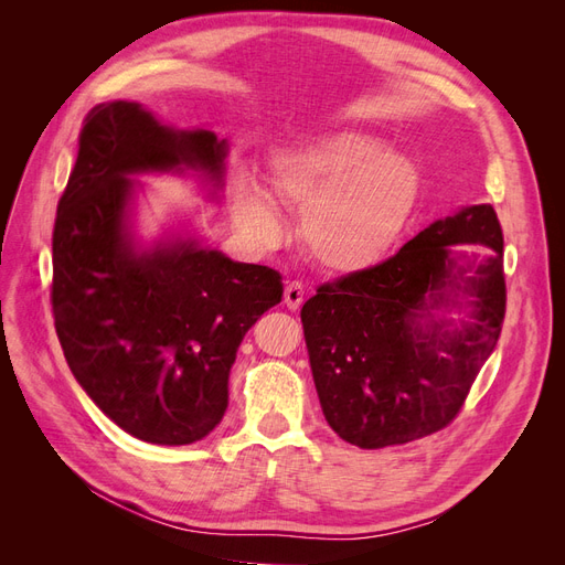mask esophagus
Instances as JSON below:
<instances>
[{"label":"esophagus","mask_w":565,"mask_h":565,"mask_svg":"<svg viewBox=\"0 0 565 565\" xmlns=\"http://www.w3.org/2000/svg\"><path fill=\"white\" fill-rule=\"evenodd\" d=\"M285 303L289 311L301 309V303H303V285L301 282L295 280L285 287Z\"/></svg>","instance_id":"esophagus-1"}]
</instances>
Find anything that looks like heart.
Wrapping results in <instances>:
<instances>
[{
    "label": "heart",
    "instance_id": "heart-1",
    "mask_svg": "<svg viewBox=\"0 0 565 565\" xmlns=\"http://www.w3.org/2000/svg\"><path fill=\"white\" fill-rule=\"evenodd\" d=\"M270 193L301 214L303 252L334 276L377 268L413 216L422 177L415 160L377 134L339 129L278 150L268 162ZM264 188L233 183L237 226L256 245L278 243L285 216Z\"/></svg>",
    "mask_w": 565,
    "mask_h": 565
}]
</instances>
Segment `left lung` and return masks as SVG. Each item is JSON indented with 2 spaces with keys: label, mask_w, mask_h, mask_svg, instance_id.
I'll use <instances>...</instances> for the list:
<instances>
[{
  "label": "left lung",
  "mask_w": 565,
  "mask_h": 565,
  "mask_svg": "<svg viewBox=\"0 0 565 565\" xmlns=\"http://www.w3.org/2000/svg\"><path fill=\"white\" fill-rule=\"evenodd\" d=\"M455 244H481L484 254ZM502 247L494 210L469 204L303 303L316 391L339 438L377 450L455 419L502 332Z\"/></svg>",
  "instance_id": "8db88e82"
}]
</instances>
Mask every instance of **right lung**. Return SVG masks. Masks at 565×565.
I'll return each instance as SVG.
<instances>
[{
  "label": "right lung",
  "mask_w": 565,
  "mask_h": 565,
  "mask_svg": "<svg viewBox=\"0 0 565 565\" xmlns=\"http://www.w3.org/2000/svg\"><path fill=\"white\" fill-rule=\"evenodd\" d=\"M226 156V139L210 129L108 100L84 119L58 202L51 306L63 355L100 413L156 446L214 431L237 347L282 299L278 270L233 262L193 233L150 245L134 235V177L195 172L216 198Z\"/></svg>",
  "instance_id": "obj_1"
}]
</instances>
